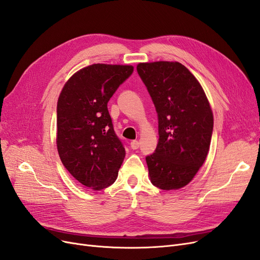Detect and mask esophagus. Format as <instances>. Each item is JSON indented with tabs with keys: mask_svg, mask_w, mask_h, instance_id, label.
Wrapping results in <instances>:
<instances>
[{
	"mask_svg": "<svg viewBox=\"0 0 260 260\" xmlns=\"http://www.w3.org/2000/svg\"><path fill=\"white\" fill-rule=\"evenodd\" d=\"M131 148L133 150H137L139 148V142L137 140H133L131 141Z\"/></svg>",
	"mask_w": 260,
	"mask_h": 260,
	"instance_id": "34e87169",
	"label": "esophagus"
}]
</instances>
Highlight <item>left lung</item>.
<instances>
[{"instance_id":"left-lung-1","label":"left lung","mask_w":260,"mask_h":260,"mask_svg":"<svg viewBox=\"0 0 260 260\" xmlns=\"http://www.w3.org/2000/svg\"><path fill=\"white\" fill-rule=\"evenodd\" d=\"M158 118V144L146 157L152 185L178 190L194 178L211 145L214 116L200 82L177 61L139 62Z\"/></svg>"}]
</instances>
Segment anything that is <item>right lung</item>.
I'll return each mask as SVG.
<instances>
[{
    "instance_id": "1",
    "label": "right lung",
    "mask_w": 260,
    "mask_h": 260,
    "mask_svg": "<svg viewBox=\"0 0 260 260\" xmlns=\"http://www.w3.org/2000/svg\"><path fill=\"white\" fill-rule=\"evenodd\" d=\"M133 71L129 64L87 66L71 75L58 97V154L75 179L95 191L116 180L125 157L107 104Z\"/></svg>"
}]
</instances>
